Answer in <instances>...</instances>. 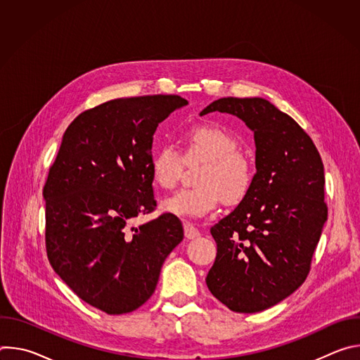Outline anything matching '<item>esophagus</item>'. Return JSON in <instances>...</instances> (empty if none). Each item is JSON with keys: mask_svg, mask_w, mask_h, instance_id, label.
Here are the masks:
<instances>
[{"mask_svg": "<svg viewBox=\"0 0 360 360\" xmlns=\"http://www.w3.org/2000/svg\"><path fill=\"white\" fill-rule=\"evenodd\" d=\"M184 231L188 239H195L199 236V231L191 222H184Z\"/></svg>", "mask_w": 360, "mask_h": 360, "instance_id": "34e87169", "label": "esophagus"}]
</instances>
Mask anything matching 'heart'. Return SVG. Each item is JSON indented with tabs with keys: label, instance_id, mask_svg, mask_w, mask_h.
<instances>
[{
	"label": "heart",
	"instance_id": "obj_1",
	"mask_svg": "<svg viewBox=\"0 0 360 360\" xmlns=\"http://www.w3.org/2000/svg\"><path fill=\"white\" fill-rule=\"evenodd\" d=\"M184 153L171 143L160 146L150 158V176L162 189H172L181 179L184 165L203 162L195 178L196 188L182 189L162 202L167 214L179 218H202L221 202H240L253 181V168L238 152L236 138L221 127L196 125L182 135Z\"/></svg>",
	"mask_w": 360,
	"mask_h": 360
}]
</instances>
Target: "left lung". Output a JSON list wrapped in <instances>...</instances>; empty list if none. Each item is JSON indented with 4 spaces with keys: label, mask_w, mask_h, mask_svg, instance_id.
I'll return each mask as SVG.
<instances>
[{
    "label": "left lung",
    "mask_w": 360,
    "mask_h": 360,
    "mask_svg": "<svg viewBox=\"0 0 360 360\" xmlns=\"http://www.w3.org/2000/svg\"><path fill=\"white\" fill-rule=\"evenodd\" d=\"M240 118L256 145V174L246 196L211 233L217 258L211 293L239 314L268 309L307 278L328 219L319 152L299 124L264 98H221L205 108Z\"/></svg>",
    "instance_id": "1"
}]
</instances>
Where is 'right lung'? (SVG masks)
<instances>
[{
  "label": "right lung",
  "instance_id": "1",
  "mask_svg": "<svg viewBox=\"0 0 360 360\" xmlns=\"http://www.w3.org/2000/svg\"><path fill=\"white\" fill-rule=\"evenodd\" d=\"M188 104L179 95L118 98L67 128L44 185L48 261L71 290L108 315L142 306L167 256L184 239L181 221L155 211L150 158L160 122Z\"/></svg>",
  "mask_w": 360,
  "mask_h": 360
}]
</instances>
